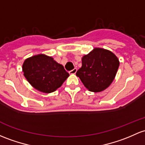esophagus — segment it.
I'll use <instances>...</instances> for the list:
<instances>
[{
    "label": "esophagus",
    "instance_id": "esophagus-1",
    "mask_svg": "<svg viewBox=\"0 0 145 145\" xmlns=\"http://www.w3.org/2000/svg\"><path fill=\"white\" fill-rule=\"evenodd\" d=\"M77 71V69H74L73 70H71V71H69V74H75L76 73Z\"/></svg>",
    "mask_w": 145,
    "mask_h": 145
}]
</instances>
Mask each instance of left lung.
<instances>
[{"label":"left lung","mask_w":145,"mask_h":145,"mask_svg":"<svg viewBox=\"0 0 145 145\" xmlns=\"http://www.w3.org/2000/svg\"><path fill=\"white\" fill-rule=\"evenodd\" d=\"M120 62L114 53L103 48L94 50L82 58L76 76L91 92L104 90L115 78Z\"/></svg>","instance_id":"1"}]
</instances>
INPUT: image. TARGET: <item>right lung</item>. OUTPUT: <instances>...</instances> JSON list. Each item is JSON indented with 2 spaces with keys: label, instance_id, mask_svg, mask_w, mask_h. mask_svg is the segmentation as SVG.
Masks as SVG:
<instances>
[{
  "label": "right lung",
  "instance_id": "right-lung-1",
  "mask_svg": "<svg viewBox=\"0 0 145 145\" xmlns=\"http://www.w3.org/2000/svg\"><path fill=\"white\" fill-rule=\"evenodd\" d=\"M23 71L30 84L44 93L56 91L69 76L62 65L43 54L26 59Z\"/></svg>",
  "mask_w": 145,
  "mask_h": 145
}]
</instances>
